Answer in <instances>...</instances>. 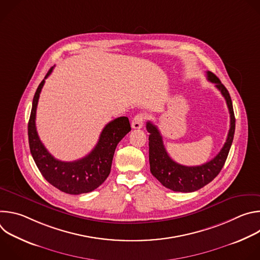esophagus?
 Instances as JSON below:
<instances>
[{
	"label": "esophagus",
	"instance_id": "esophagus-1",
	"mask_svg": "<svg viewBox=\"0 0 260 260\" xmlns=\"http://www.w3.org/2000/svg\"><path fill=\"white\" fill-rule=\"evenodd\" d=\"M146 115L144 113H140V114H137L134 118H133V121H132V127L135 128V129H139L143 126L144 124V121L146 119Z\"/></svg>",
	"mask_w": 260,
	"mask_h": 260
}]
</instances>
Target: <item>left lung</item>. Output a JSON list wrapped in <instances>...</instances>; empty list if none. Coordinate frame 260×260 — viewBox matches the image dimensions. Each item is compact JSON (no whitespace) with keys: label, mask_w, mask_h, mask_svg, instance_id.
<instances>
[{"label":"left lung","mask_w":260,"mask_h":260,"mask_svg":"<svg viewBox=\"0 0 260 260\" xmlns=\"http://www.w3.org/2000/svg\"><path fill=\"white\" fill-rule=\"evenodd\" d=\"M208 80L215 84L221 94L224 96L231 114V127L220 152L210 161L197 167L182 166L174 161L168 154L162 137L151 121H148L146 128L149 133V162L151 174L164 185L165 187L178 192H193L209 184L223 168L228 158L231 146L233 144L236 118L232 99L229 90L220 82L212 72H207Z\"/></svg>","instance_id":"obj_1"}]
</instances>
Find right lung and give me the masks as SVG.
<instances>
[{
    "label": "right lung",
    "instance_id": "obj_1",
    "mask_svg": "<svg viewBox=\"0 0 260 260\" xmlns=\"http://www.w3.org/2000/svg\"><path fill=\"white\" fill-rule=\"evenodd\" d=\"M52 70L53 67L39 84L32 99L27 125L29 150L42 176L54 187L69 194L87 193L98 188L109 176L116 146L131 132V124L128 118L124 116L109 122L102 131L93 149L81 159L61 161L54 158L42 144L36 128V111L39 96L45 79Z\"/></svg>",
    "mask_w": 260,
    "mask_h": 260
}]
</instances>
